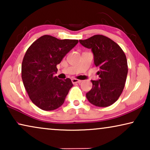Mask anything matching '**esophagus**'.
Here are the masks:
<instances>
[{"label": "esophagus", "mask_w": 150, "mask_h": 150, "mask_svg": "<svg viewBox=\"0 0 150 150\" xmlns=\"http://www.w3.org/2000/svg\"><path fill=\"white\" fill-rule=\"evenodd\" d=\"M71 82H72V83H74V84L81 83V81H80V80H78L76 79H71Z\"/></svg>", "instance_id": "1"}]
</instances>
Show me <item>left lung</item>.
<instances>
[{"label":"left lung","instance_id":"left-lung-1","mask_svg":"<svg viewBox=\"0 0 150 150\" xmlns=\"http://www.w3.org/2000/svg\"><path fill=\"white\" fill-rule=\"evenodd\" d=\"M82 46L91 49L94 64L99 67L100 79L91 81L93 86L86 93L90 103L106 107L115 103L122 94L128 74V63L124 51L107 37L96 35L79 40Z\"/></svg>","mask_w":150,"mask_h":150}]
</instances>
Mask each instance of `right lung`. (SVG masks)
<instances>
[{
  "instance_id": "1",
  "label": "right lung",
  "mask_w": 150,
  "mask_h": 150,
  "mask_svg": "<svg viewBox=\"0 0 150 150\" xmlns=\"http://www.w3.org/2000/svg\"><path fill=\"white\" fill-rule=\"evenodd\" d=\"M77 40H59L43 35L30 45L22 63V79L33 103L44 110L57 109L64 103L73 84L54 74L57 65L78 44Z\"/></svg>"
}]
</instances>
